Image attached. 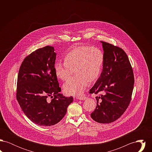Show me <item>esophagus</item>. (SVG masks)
Wrapping results in <instances>:
<instances>
[{"label": "esophagus", "instance_id": "esophagus-1", "mask_svg": "<svg viewBox=\"0 0 152 152\" xmlns=\"http://www.w3.org/2000/svg\"><path fill=\"white\" fill-rule=\"evenodd\" d=\"M77 99H79V100H84L87 99V97L86 96H79Z\"/></svg>", "mask_w": 152, "mask_h": 152}]
</instances>
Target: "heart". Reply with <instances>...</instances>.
I'll use <instances>...</instances> for the list:
<instances>
[{
  "mask_svg": "<svg viewBox=\"0 0 152 152\" xmlns=\"http://www.w3.org/2000/svg\"><path fill=\"white\" fill-rule=\"evenodd\" d=\"M64 62L55 63V74L58 79L66 81L75 70L76 76L67 81L63 89L67 95L79 96L84 92L88 82H94L100 76L104 55L97 48L82 45L68 51L64 57Z\"/></svg>",
  "mask_w": 152,
  "mask_h": 152,
  "instance_id": "b5f03b06",
  "label": "heart"
}]
</instances>
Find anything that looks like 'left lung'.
<instances>
[{"label":"left lung","instance_id":"left-lung-1","mask_svg":"<svg viewBox=\"0 0 152 152\" xmlns=\"http://www.w3.org/2000/svg\"><path fill=\"white\" fill-rule=\"evenodd\" d=\"M104 62L100 77L90 91L97 96V106L91 117L108 124L120 118L130 104L134 83L129 58L122 48L101 42Z\"/></svg>","mask_w":152,"mask_h":152}]
</instances>
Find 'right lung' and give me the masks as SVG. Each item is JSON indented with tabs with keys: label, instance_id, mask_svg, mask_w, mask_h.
<instances>
[{
	"label": "right lung",
	"instance_id": "right-lung-1",
	"mask_svg": "<svg viewBox=\"0 0 152 152\" xmlns=\"http://www.w3.org/2000/svg\"><path fill=\"white\" fill-rule=\"evenodd\" d=\"M56 56L53 47L37 49L24 59L19 71L16 99L24 113L40 126L58 123L73 101L72 96L59 93L61 88L53 69Z\"/></svg>",
	"mask_w": 152,
	"mask_h": 152
}]
</instances>
